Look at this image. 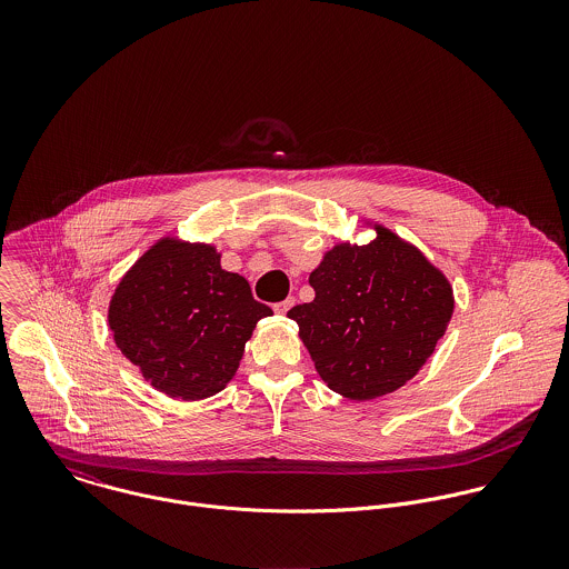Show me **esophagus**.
Returning a JSON list of instances; mask_svg holds the SVG:
<instances>
[{
	"label": "esophagus",
	"instance_id": "esophagus-1",
	"mask_svg": "<svg viewBox=\"0 0 569 569\" xmlns=\"http://www.w3.org/2000/svg\"><path fill=\"white\" fill-rule=\"evenodd\" d=\"M296 305V298L293 296H289L287 300H282V302H278V305H273V311L278 313V316H284V313H289V309Z\"/></svg>",
	"mask_w": 569,
	"mask_h": 569
}]
</instances>
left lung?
I'll return each instance as SVG.
<instances>
[{
  "label": "left lung",
  "instance_id": "left-lung-1",
  "mask_svg": "<svg viewBox=\"0 0 569 569\" xmlns=\"http://www.w3.org/2000/svg\"><path fill=\"white\" fill-rule=\"evenodd\" d=\"M370 243L339 241L326 249L309 282L313 302L287 316L300 326L318 375L352 401L403 388L431 357L453 316V287L418 247L386 226Z\"/></svg>",
  "mask_w": 569,
  "mask_h": 569
}]
</instances>
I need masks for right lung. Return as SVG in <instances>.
I'll return each mask as SVG.
<instances>
[{"mask_svg":"<svg viewBox=\"0 0 569 569\" xmlns=\"http://www.w3.org/2000/svg\"><path fill=\"white\" fill-rule=\"evenodd\" d=\"M269 316L243 276L221 267L217 244L168 232L116 284L107 325L144 381L192 403L226 390L258 320Z\"/></svg>","mask_w":569,"mask_h":569,"instance_id":"add662e5","label":"right lung"}]
</instances>
